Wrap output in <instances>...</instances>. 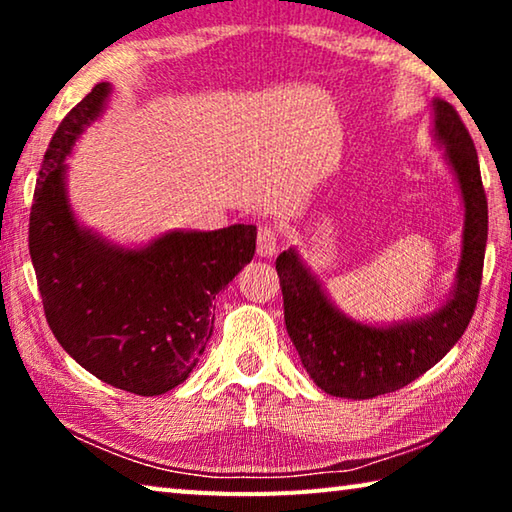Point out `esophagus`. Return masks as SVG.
I'll return each mask as SVG.
<instances>
[{
	"mask_svg": "<svg viewBox=\"0 0 512 512\" xmlns=\"http://www.w3.org/2000/svg\"><path fill=\"white\" fill-rule=\"evenodd\" d=\"M277 253V232L271 225H259L257 230V255L273 257Z\"/></svg>",
	"mask_w": 512,
	"mask_h": 512,
	"instance_id": "esophagus-1",
	"label": "esophagus"
}]
</instances>
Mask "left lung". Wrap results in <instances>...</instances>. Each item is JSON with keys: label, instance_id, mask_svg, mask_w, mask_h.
Listing matches in <instances>:
<instances>
[{"label": "left lung", "instance_id": "8db88e82", "mask_svg": "<svg viewBox=\"0 0 512 512\" xmlns=\"http://www.w3.org/2000/svg\"><path fill=\"white\" fill-rule=\"evenodd\" d=\"M433 112L436 135L445 144L465 203L456 291L443 309L420 323L395 327L354 323L329 305L293 250L275 259L287 332L309 377L329 395L370 400L404 388L454 348L474 316L488 241V198L481 183L479 155L456 108L438 99L433 101Z\"/></svg>", "mask_w": 512, "mask_h": 512}]
</instances>
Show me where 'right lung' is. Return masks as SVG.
<instances>
[{
  "label": "right lung",
  "instance_id": "1",
  "mask_svg": "<svg viewBox=\"0 0 512 512\" xmlns=\"http://www.w3.org/2000/svg\"><path fill=\"white\" fill-rule=\"evenodd\" d=\"M110 92L97 83L49 142L33 192L29 255L51 332L76 363L135 395H162L194 370L214 298L255 255V225L171 232L144 250L108 246L76 225L65 155Z\"/></svg>",
  "mask_w": 512,
  "mask_h": 512
}]
</instances>
